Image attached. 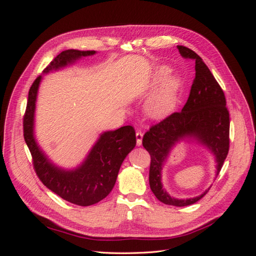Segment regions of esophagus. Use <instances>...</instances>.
Wrapping results in <instances>:
<instances>
[{"instance_id": "obj_1", "label": "esophagus", "mask_w": 256, "mask_h": 256, "mask_svg": "<svg viewBox=\"0 0 256 256\" xmlns=\"http://www.w3.org/2000/svg\"><path fill=\"white\" fill-rule=\"evenodd\" d=\"M136 145H138V146H140V145L142 144V138H143V134H142V131H141V130H138V131H136Z\"/></svg>"}]
</instances>
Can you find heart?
I'll list each match as a JSON object with an SVG mask.
<instances>
[{"label":"heart","instance_id":"obj_1","mask_svg":"<svg viewBox=\"0 0 256 256\" xmlns=\"http://www.w3.org/2000/svg\"><path fill=\"white\" fill-rule=\"evenodd\" d=\"M170 76L168 67H161L156 74L154 84L160 85V88L150 97L146 104V111L154 118H162L173 111L177 102L178 92H180L182 82L180 80Z\"/></svg>","mask_w":256,"mask_h":256}]
</instances>
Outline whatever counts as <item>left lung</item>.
I'll use <instances>...</instances> for the list:
<instances>
[{"label":"left lung","instance_id":"1","mask_svg":"<svg viewBox=\"0 0 256 256\" xmlns=\"http://www.w3.org/2000/svg\"><path fill=\"white\" fill-rule=\"evenodd\" d=\"M184 58L196 63V78L192 82L190 94L182 110L174 112L161 122L154 124L145 132L142 144L150 154V186L160 202L177 207L196 203L200 196L177 200L162 189L161 170L172 146L191 136L207 146L216 158V171H221L230 150V113L223 90L202 58L191 49L177 46Z\"/></svg>","mask_w":256,"mask_h":256}]
</instances>
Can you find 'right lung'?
Returning a JSON list of instances; mask_svg holds the SVG:
<instances>
[{
    "label": "right lung",
    "instance_id": "1",
    "mask_svg": "<svg viewBox=\"0 0 256 256\" xmlns=\"http://www.w3.org/2000/svg\"><path fill=\"white\" fill-rule=\"evenodd\" d=\"M94 53V50L63 51L44 68V72ZM40 79L42 76H38L30 85L26 109L23 115V136L32 154L36 175L46 187L69 203L78 206L96 204L111 192L124 159L134 148L136 143L134 128L124 126L102 134L86 160L74 171H64L54 166L38 148L33 136L35 102Z\"/></svg>",
    "mask_w": 256,
    "mask_h": 256
}]
</instances>
